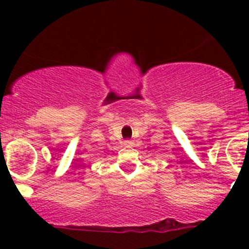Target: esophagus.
I'll use <instances>...</instances> for the list:
<instances>
[{"label":"esophagus","mask_w":249,"mask_h":249,"mask_svg":"<svg viewBox=\"0 0 249 249\" xmlns=\"http://www.w3.org/2000/svg\"><path fill=\"white\" fill-rule=\"evenodd\" d=\"M131 144H132L131 141H124V145H127V147H129V145H131Z\"/></svg>","instance_id":"obj_1"}]
</instances>
